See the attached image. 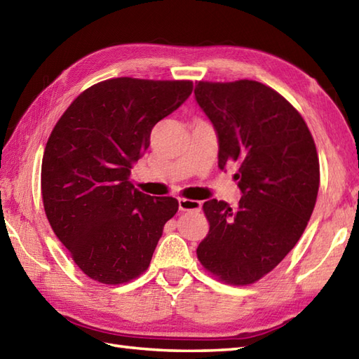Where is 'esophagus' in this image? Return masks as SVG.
<instances>
[{"mask_svg":"<svg viewBox=\"0 0 359 359\" xmlns=\"http://www.w3.org/2000/svg\"><path fill=\"white\" fill-rule=\"evenodd\" d=\"M179 210L180 211H196V212H198L200 210H202V202H198V200L179 198Z\"/></svg>","mask_w":359,"mask_h":359,"instance_id":"1","label":"esophagus"}]
</instances>
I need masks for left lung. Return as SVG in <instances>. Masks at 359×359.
Returning <instances> with one entry per match:
<instances>
[{
  "label": "left lung",
  "instance_id": "8db88e82",
  "mask_svg": "<svg viewBox=\"0 0 359 359\" xmlns=\"http://www.w3.org/2000/svg\"><path fill=\"white\" fill-rule=\"evenodd\" d=\"M194 96L219 139V168L237 162L241 198L205 202L200 263L231 285L271 272L304 232L320 187L315 142L285 97L257 81L197 82Z\"/></svg>",
  "mask_w": 359,
  "mask_h": 359
}]
</instances>
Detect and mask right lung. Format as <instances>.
Masks as SVG:
<instances>
[{"label": "right lung", "instance_id": "1", "mask_svg": "<svg viewBox=\"0 0 359 359\" xmlns=\"http://www.w3.org/2000/svg\"><path fill=\"white\" fill-rule=\"evenodd\" d=\"M191 93V81L108 79L81 93L55 125L41 170L46 215L95 281L139 277L177 212L176 198L133 187L130 170L149 147L154 125Z\"/></svg>", "mask_w": 359, "mask_h": 359}]
</instances>
